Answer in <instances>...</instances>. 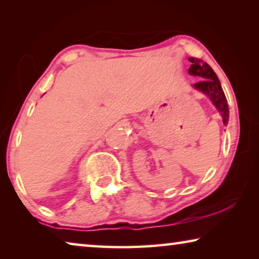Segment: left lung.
<instances>
[{
	"instance_id": "obj_1",
	"label": "left lung",
	"mask_w": 259,
	"mask_h": 259,
	"mask_svg": "<svg viewBox=\"0 0 259 259\" xmlns=\"http://www.w3.org/2000/svg\"><path fill=\"white\" fill-rule=\"evenodd\" d=\"M192 63L188 73L191 75H195L202 78V80L195 83L194 87L196 90L201 91L204 95H207L211 100L212 104L216 106L218 112L221 113L223 123L225 125L229 122V105H227V99L225 97L224 91L222 89L221 82H219L216 73L213 69L209 66L207 63H203V60L198 58H190Z\"/></svg>"
}]
</instances>
